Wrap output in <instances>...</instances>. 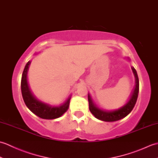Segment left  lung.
<instances>
[{"mask_svg": "<svg viewBox=\"0 0 158 158\" xmlns=\"http://www.w3.org/2000/svg\"><path fill=\"white\" fill-rule=\"evenodd\" d=\"M128 60H130L128 58ZM135 77V87L134 88L133 92L131 94L130 98L128 101L127 102L125 105L121 107V108L113 110H105L100 109L98 106L94 102L92 97L88 93V102H89V109L94 116L99 120L104 121V122H115L119 119H122L126 117L128 114L132 111L135 104L136 102L137 98H138L139 91V81L138 75H137L136 70L133 66L131 67Z\"/></svg>", "mask_w": 158, "mask_h": 158, "instance_id": "obj_1", "label": "left lung"}]
</instances>
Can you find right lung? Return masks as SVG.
I'll list each match as a JSON object with an SVG mask.
<instances>
[{"instance_id": "right-lung-1", "label": "right lung", "mask_w": 158, "mask_h": 158, "mask_svg": "<svg viewBox=\"0 0 158 158\" xmlns=\"http://www.w3.org/2000/svg\"><path fill=\"white\" fill-rule=\"evenodd\" d=\"M31 61H28L25 66L22 76V94L26 106L36 115L45 119H53L61 117L69 109L71 96L60 105L53 106L43 102L36 98L31 92L28 83V71Z\"/></svg>"}]
</instances>
